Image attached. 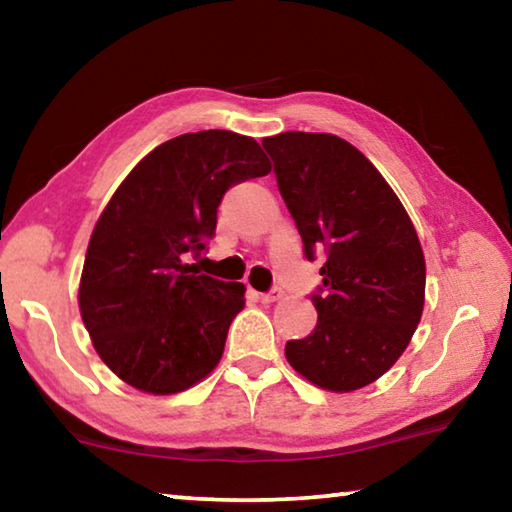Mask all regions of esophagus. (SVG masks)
Wrapping results in <instances>:
<instances>
[{
	"label": "esophagus",
	"instance_id": "34e87169",
	"mask_svg": "<svg viewBox=\"0 0 512 512\" xmlns=\"http://www.w3.org/2000/svg\"><path fill=\"white\" fill-rule=\"evenodd\" d=\"M282 296H284L282 289H271L266 293H257V298L262 302H277V300H282Z\"/></svg>",
	"mask_w": 512,
	"mask_h": 512
}]
</instances>
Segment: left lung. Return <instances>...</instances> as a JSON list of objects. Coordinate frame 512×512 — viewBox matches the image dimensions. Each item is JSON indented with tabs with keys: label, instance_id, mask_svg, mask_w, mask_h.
<instances>
[{
	"label": "left lung",
	"instance_id": "8db88e82",
	"mask_svg": "<svg viewBox=\"0 0 512 512\" xmlns=\"http://www.w3.org/2000/svg\"><path fill=\"white\" fill-rule=\"evenodd\" d=\"M277 189L320 268L311 296L314 332L284 354L325 391L372 384L402 357L424 307L427 268L420 239L384 176L350 142L329 133L264 137Z\"/></svg>",
	"mask_w": 512,
	"mask_h": 512
}]
</instances>
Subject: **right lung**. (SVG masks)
<instances>
[{
    "label": "right lung",
    "instance_id": "1",
    "mask_svg": "<svg viewBox=\"0 0 512 512\" xmlns=\"http://www.w3.org/2000/svg\"><path fill=\"white\" fill-rule=\"evenodd\" d=\"M253 137L198 131L153 149L101 212L85 255L79 307L101 361L137 391L171 395L219 363L246 287L201 273L223 194L266 176Z\"/></svg>",
    "mask_w": 512,
    "mask_h": 512
}]
</instances>
